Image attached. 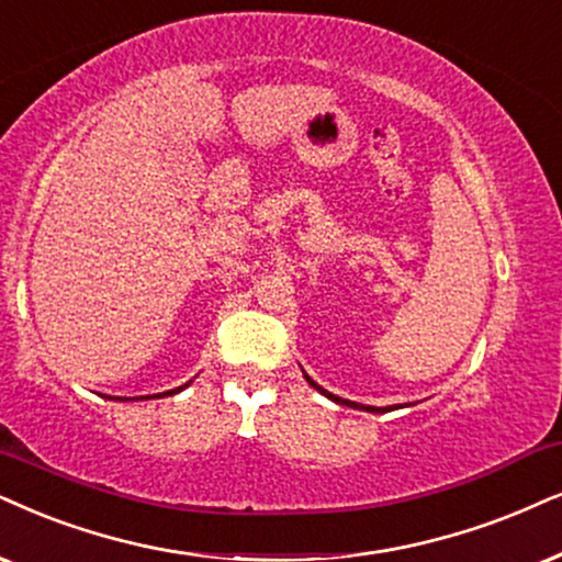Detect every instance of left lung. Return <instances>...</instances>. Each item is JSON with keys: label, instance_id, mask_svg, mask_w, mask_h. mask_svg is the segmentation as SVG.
Listing matches in <instances>:
<instances>
[{"label": "left lung", "instance_id": "left-lung-1", "mask_svg": "<svg viewBox=\"0 0 562 562\" xmlns=\"http://www.w3.org/2000/svg\"><path fill=\"white\" fill-rule=\"evenodd\" d=\"M305 381L311 383V386L314 389H318V392H322L324 396H329L331 402H337V404H347V407H355V409H366V412H389L392 407H366V404H358V402H350V400H339V396H334V394H329V392H324L322 386H318V383H314V379H311V375H305Z\"/></svg>", "mask_w": 562, "mask_h": 562}]
</instances>
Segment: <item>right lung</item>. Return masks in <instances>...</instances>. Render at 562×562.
Instances as JSON below:
<instances>
[{
  "label": "right lung",
  "instance_id": "obj_1",
  "mask_svg": "<svg viewBox=\"0 0 562 562\" xmlns=\"http://www.w3.org/2000/svg\"><path fill=\"white\" fill-rule=\"evenodd\" d=\"M187 386H189V383H187ZM181 389H183V386H179V389H170V392H166V394H168V396H170V394H179ZM166 394H162V396H166Z\"/></svg>",
  "mask_w": 562,
  "mask_h": 562
}]
</instances>
